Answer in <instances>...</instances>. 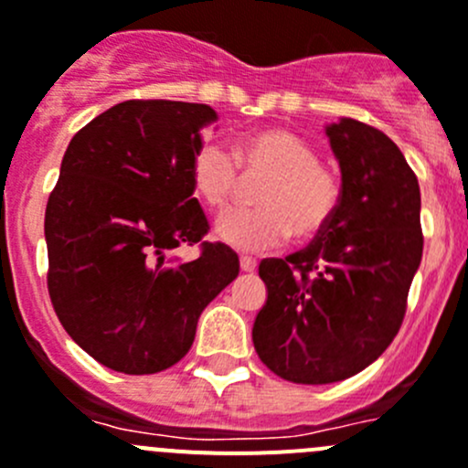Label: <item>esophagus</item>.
<instances>
[{"label": "esophagus", "instance_id": "esophagus-1", "mask_svg": "<svg viewBox=\"0 0 468 468\" xmlns=\"http://www.w3.org/2000/svg\"><path fill=\"white\" fill-rule=\"evenodd\" d=\"M239 267H242V271H253L256 270V261L251 256H239Z\"/></svg>", "mask_w": 468, "mask_h": 468}]
</instances>
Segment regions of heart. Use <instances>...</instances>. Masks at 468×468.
Here are the masks:
<instances>
[{"label": "heart", "instance_id": "heart-1", "mask_svg": "<svg viewBox=\"0 0 468 468\" xmlns=\"http://www.w3.org/2000/svg\"><path fill=\"white\" fill-rule=\"evenodd\" d=\"M244 176H267L256 189L258 207H230L217 219V238L242 251L281 247L290 233L313 239L329 226L340 203L334 171L317 162L306 139L285 128L247 134L235 155L219 142H206L192 160V185L210 207H224Z\"/></svg>", "mask_w": 468, "mask_h": 468}]
</instances>
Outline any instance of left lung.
Listing matches in <instances>:
<instances>
[{
	"label": "left lung",
	"instance_id": "1",
	"mask_svg": "<svg viewBox=\"0 0 468 468\" xmlns=\"http://www.w3.org/2000/svg\"><path fill=\"white\" fill-rule=\"evenodd\" d=\"M326 137L343 176L334 219L306 249L258 267L267 302L253 347L294 384L340 382L382 356L423 256L419 180L400 148L355 119Z\"/></svg>",
	"mask_w": 468,
	"mask_h": 468
}]
</instances>
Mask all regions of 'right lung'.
<instances>
[{
  "mask_svg": "<svg viewBox=\"0 0 468 468\" xmlns=\"http://www.w3.org/2000/svg\"><path fill=\"white\" fill-rule=\"evenodd\" d=\"M207 104L125 100L66 148L45 210L48 290L58 322L98 364L153 375L178 364L203 308L239 274L210 230L192 185ZM199 244L180 263L176 248Z\"/></svg>",
  "mask_w": 468,
  "mask_h": 468,
  "instance_id": "right-lung-1",
  "label": "right lung"
}]
</instances>
